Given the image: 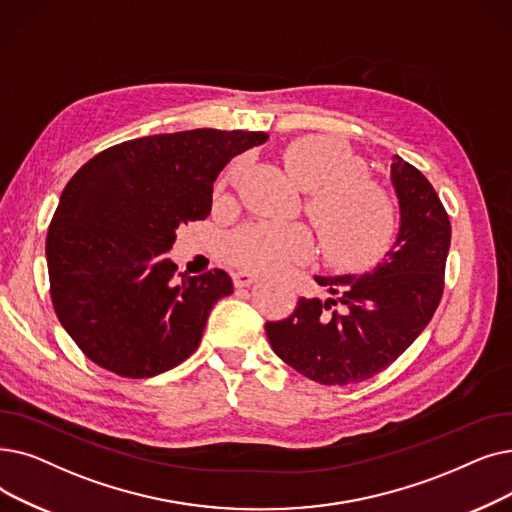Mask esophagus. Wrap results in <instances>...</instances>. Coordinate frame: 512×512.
Returning a JSON list of instances; mask_svg holds the SVG:
<instances>
[{
  "mask_svg": "<svg viewBox=\"0 0 512 512\" xmlns=\"http://www.w3.org/2000/svg\"><path fill=\"white\" fill-rule=\"evenodd\" d=\"M261 280V274H257V272H253V270H238V272H234V284L236 286H251V284H255V282H259Z\"/></svg>",
  "mask_w": 512,
  "mask_h": 512,
  "instance_id": "esophagus-1",
  "label": "esophagus"
}]
</instances>
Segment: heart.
Segmentation results:
<instances>
[{
  "instance_id": "obj_1",
  "label": "heart",
  "mask_w": 512,
  "mask_h": 512,
  "mask_svg": "<svg viewBox=\"0 0 512 512\" xmlns=\"http://www.w3.org/2000/svg\"><path fill=\"white\" fill-rule=\"evenodd\" d=\"M286 169L307 192V215L318 228L328 257L345 268H362L379 257L395 232L389 194L368 177L358 157L339 142L307 136L284 152ZM240 163L228 171L234 182ZM316 251V240L303 224L257 221L234 232L228 255L242 268L278 272L303 263Z\"/></svg>"
}]
</instances>
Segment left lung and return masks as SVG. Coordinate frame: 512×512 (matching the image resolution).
Here are the masks:
<instances>
[{
  "instance_id": "8db88e82",
  "label": "left lung",
  "mask_w": 512,
  "mask_h": 512,
  "mask_svg": "<svg viewBox=\"0 0 512 512\" xmlns=\"http://www.w3.org/2000/svg\"><path fill=\"white\" fill-rule=\"evenodd\" d=\"M399 230L366 274L314 276L326 301L301 297L265 335L280 360L320 385L370 379L402 355L431 322L443 293L452 228L429 180L402 157L391 159Z\"/></svg>"
}]
</instances>
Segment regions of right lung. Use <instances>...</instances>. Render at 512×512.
Here are the masks:
<instances>
[{"label":"right lung","instance_id":"add662e5","mask_svg":"<svg viewBox=\"0 0 512 512\" xmlns=\"http://www.w3.org/2000/svg\"><path fill=\"white\" fill-rule=\"evenodd\" d=\"M265 131L192 129L136 138L87 161L62 190L46 240L56 316L98 366L157 376L196 351L213 305L234 291L224 270L177 272L182 224L205 219L213 182Z\"/></svg>","mask_w":512,"mask_h":512}]
</instances>
